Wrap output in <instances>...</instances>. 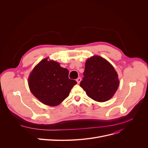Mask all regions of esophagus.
Segmentation results:
<instances>
[{
    "instance_id": "34e87169",
    "label": "esophagus",
    "mask_w": 148,
    "mask_h": 148,
    "mask_svg": "<svg viewBox=\"0 0 148 148\" xmlns=\"http://www.w3.org/2000/svg\"><path fill=\"white\" fill-rule=\"evenodd\" d=\"M76 81H77V83L79 84V83H80V82H81V78H77V80H76Z\"/></svg>"
}]
</instances>
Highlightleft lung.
I'll list each match as a JSON object with an SVG mask.
<instances>
[{"label":"left lung","instance_id":"1","mask_svg":"<svg viewBox=\"0 0 148 148\" xmlns=\"http://www.w3.org/2000/svg\"><path fill=\"white\" fill-rule=\"evenodd\" d=\"M80 86L89 97L98 102L109 100L117 90L119 80L113 66L105 59L94 56L85 63Z\"/></svg>","mask_w":148,"mask_h":148}]
</instances>
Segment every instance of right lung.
Instances as JSON below:
<instances>
[{
    "label": "right lung",
    "instance_id": "1",
    "mask_svg": "<svg viewBox=\"0 0 148 148\" xmlns=\"http://www.w3.org/2000/svg\"><path fill=\"white\" fill-rule=\"evenodd\" d=\"M69 71L58 62L44 59L29 75L28 84L32 94L41 103L56 106L66 98L77 82L68 78Z\"/></svg>",
    "mask_w": 148,
    "mask_h": 148
}]
</instances>
